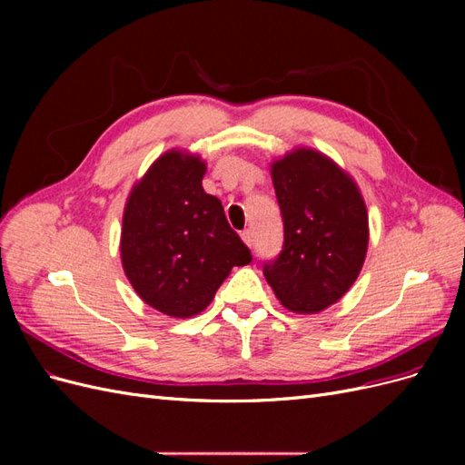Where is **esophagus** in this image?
I'll use <instances>...</instances> for the list:
<instances>
[{"label": "esophagus", "instance_id": "34e87169", "mask_svg": "<svg viewBox=\"0 0 465 465\" xmlns=\"http://www.w3.org/2000/svg\"><path fill=\"white\" fill-rule=\"evenodd\" d=\"M242 241H244L248 246H254V231H252V229L242 231Z\"/></svg>", "mask_w": 465, "mask_h": 465}]
</instances>
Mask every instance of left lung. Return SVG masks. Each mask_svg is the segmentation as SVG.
<instances>
[{"mask_svg":"<svg viewBox=\"0 0 465 465\" xmlns=\"http://www.w3.org/2000/svg\"><path fill=\"white\" fill-rule=\"evenodd\" d=\"M283 219V248L263 262L275 297L294 312H320L355 283L369 246L361 193L341 168L312 149L272 166Z\"/></svg>","mask_w":465,"mask_h":465,"instance_id":"left-lung-1","label":"left lung"}]
</instances>
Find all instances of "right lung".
I'll return each mask as SVG.
<instances>
[{
  "instance_id": "obj_1",
  "label": "right lung",
  "mask_w": 465,
  "mask_h": 465,
  "mask_svg": "<svg viewBox=\"0 0 465 465\" xmlns=\"http://www.w3.org/2000/svg\"><path fill=\"white\" fill-rule=\"evenodd\" d=\"M205 164L168 151L135 184L124 211L122 263L135 292L159 312L188 318L213 301L250 248L205 193Z\"/></svg>"
}]
</instances>
